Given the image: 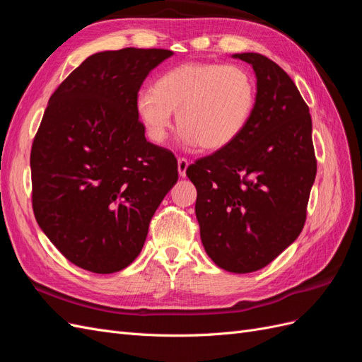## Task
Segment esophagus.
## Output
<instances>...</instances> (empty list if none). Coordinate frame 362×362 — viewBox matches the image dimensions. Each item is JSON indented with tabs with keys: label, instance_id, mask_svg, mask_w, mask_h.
Instances as JSON below:
<instances>
[{
	"label": "esophagus",
	"instance_id": "esophagus-1",
	"mask_svg": "<svg viewBox=\"0 0 362 362\" xmlns=\"http://www.w3.org/2000/svg\"><path fill=\"white\" fill-rule=\"evenodd\" d=\"M189 160H185V158H178V173H180V177H185V173H187V168H189Z\"/></svg>",
	"mask_w": 362,
	"mask_h": 362
}]
</instances>
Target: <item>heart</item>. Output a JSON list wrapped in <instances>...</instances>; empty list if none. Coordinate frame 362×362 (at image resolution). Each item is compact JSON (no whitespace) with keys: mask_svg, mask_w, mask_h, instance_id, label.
<instances>
[{"mask_svg":"<svg viewBox=\"0 0 362 362\" xmlns=\"http://www.w3.org/2000/svg\"><path fill=\"white\" fill-rule=\"evenodd\" d=\"M257 96V81L246 68L189 62L160 75L152 90H140L136 113L157 145L168 139L177 113L185 146L221 151L246 131Z\"/></svg>","mask_w":362,"mask_h":362,"instance_id":"1","label":"heart"}]
</instances>
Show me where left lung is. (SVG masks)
Returning <instances> with one entry per match:
<instances>
[{
    "mask_svg": "<svg viewBox=\"0 0 362 362\" xmlns=\"http://www.w3.org/2000/svg\"><path fill=\"white\" fill-rule=\"evenodd\" d=\"M257 76V107L231 146L187 168L198 198L201 240L214 264L233 273L259 270L299 237L315 180L310 108L275 62L233 54Z\"/></svg>",
    "mask_w": 362,
    "mask_h": 362,
    "instance_id": "obj_1",
    "label": "left lung"
}]
</instances>
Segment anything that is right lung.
<instances>
[{
  "mask_svg": "<svg viewBox=\"0 0 362 362\" xmlns=\"http://www.w3.org/2000/svg\"><path fill=\"white\" fill-rule=\"evenodd\" d=\"M170 56L96 52L49 98L30 157L33 210L51 243L84 270L129 266L178 181L177 158L146 140L136 113L140 86Z\"/></svg>",
  "mask_w": 362,
  "mask_h": 362,
  "instance_id": "add662e5",
  "label": "right lung"
}]
</instances>
